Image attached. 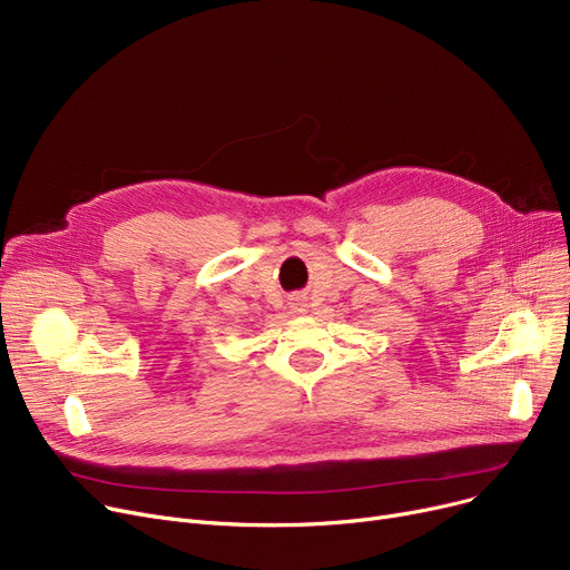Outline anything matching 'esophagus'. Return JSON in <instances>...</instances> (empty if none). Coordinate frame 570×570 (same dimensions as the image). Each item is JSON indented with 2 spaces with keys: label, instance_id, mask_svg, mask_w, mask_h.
Here are the masks:
<instances>
[{
  "label": "esophagus",
  "instance_id": "esophagus-1",
  "mask_svg": "<svg viewBox=\"0 0 570 570\" xmlns=\"http://www.w3.org/2000/svg\"><path fill=\"white\" fill-rule=\"evenodd\" d=\"M295 309H297V312H305V303H297Z\"/></svg>",
  "mask_w": 570,
  "mask_h": 570
}]
</instances>
